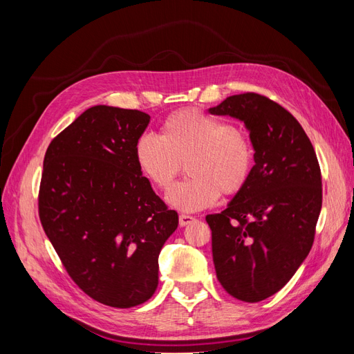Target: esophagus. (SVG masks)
Here are the masks:
<instances>
[{
  "mask_svg": "<svg viewBox=\"0 0 354 354\" xmlns=\"http://www.w3.org/2000/svg\"><path fill=\"white\" fill-rule=\"evenodd\" d=\"M178 221H180V226H187V224L196 221V217L187 216V214H181V216L178 217Z\"/></svg>",
  "mask_w": 354,
  "mask_h": 354,
  "instance_id": "obj_1",
  "label": "esophagus"
}]
</instances>
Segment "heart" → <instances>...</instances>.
I'll return each instance as SVG.
<instances>
[{
    "instance_id": "obj_1",
    "label": "heart",
    "mask_w": 354,
    "mask_h": 354,
    "mask_svg": "<svg viewBox=\"0 0 354 354\" xmlns=\"http://www.w3.org/2000/svg\"><path fill=\"white\" fill-rule=\"evenodd\" d=\"M142 173L160 190H169L186 165L190 176L169 192L168 202L183 212L214 205L220 195H236L252 173L248 136L217 118L186 109L169 115L159 136L146 133L136 143Z\"/></svg>"
}]
</instances>
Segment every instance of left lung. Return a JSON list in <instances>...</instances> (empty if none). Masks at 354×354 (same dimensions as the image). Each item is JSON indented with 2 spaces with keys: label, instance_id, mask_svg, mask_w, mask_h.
<instances>
[{
  "label": "left lung",
  "instance_id": "obj_1",
  "mask_svg": "<svg viewBox=\"0 0 354 354\" xmlns=\"http://www.w3.org/2000/svg\"><path fill=\"white\" fill-rule=\"evenodd\" d=\"M208 112L236 118L250 131L255 165L248 183L207 223L221 286L259 303L282 289L312 250L322 208L319 162L303 127L264 95H230Z\"/></svg>",
  "mask_w": 354,
  "mask_h": 354
}]
</instances>
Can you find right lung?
Masks as SVG:
<instances>
[{"label":"right lung","mask_w":354,"mask_h":354,"mask_svg":"<svg viewBox=\"0 0 354 354\" xmlns=\"http://www.w3.org/2000/svg\"><path fill=\"white\" fill-rule=\"evenodd\" d=\"M151 116L97 104L53 138L39 218L69 276L102 304L128 308L158 286V257L178 226L143 177L136 143Z\"/></svg>","instance_id":"right-lung-1"}]
</instances>
